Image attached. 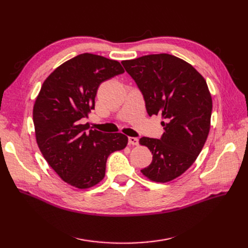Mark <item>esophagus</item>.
<instances>
[{
    "label": "esophagus",
    "instance_id": "34e87169",
    "mask_svg": "<svg viewBox=\"0 0 248 248\" xmlns=\"http://www.w3.org/2000/svg\"><path fill=\"white\" fill-rule=\"evenodd\" d=\"M128 142H129V145H132V146H138V145H139V139H138V138H132V137H129V138H128Z\"/></svg>",
    "mask_w": 248,
    "mask_h": 248
}]
</instances>
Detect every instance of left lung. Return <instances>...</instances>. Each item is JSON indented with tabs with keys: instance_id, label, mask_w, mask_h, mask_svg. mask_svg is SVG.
I'll use <instances>...</instances> for the list:
<instances>
[{
	"instance_id": "obj_1",
	"label": "left lung",
	"mask_w": 248,
	"mask_h": 248,
	"mask_svg": "<svg viewBox=\"0 0 248 248\" xmlns=\"http://www.w3.org/2000/svg\"><path fill=\"white\" fill-rule=\"evenodd\" d=\"M122 64L144 96L148 115L164 120L159 140L140 139L153 154L151 164L140 171L155 182L171 181L191 167L208 138L212 97L207 82L189 63L169 54Z\"/></svg>"
}]
</instances>
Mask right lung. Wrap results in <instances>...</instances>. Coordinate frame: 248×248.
Returning <instances> with one entry per match:
<instances>
[{
    "label": "right lung",
    "mask_w": 248,
    "mask_h": 248,
    "mask_svg": "<svg viewBox=\"0 0 248 248\" xmlns=\"http://www.w3.org/2000/svg\"><path fill=\"white\" fill-rule=\"evenodd\" d=\"M124 72L118 61L81 54L66 61L44 80L33 108L40 151L63 181L79 189L98 184L109 154L123 150L128 138L81 124L95 108L101 82Z\"/></svg>",
    "instance_id": "obj_1"
}]
</instances>
